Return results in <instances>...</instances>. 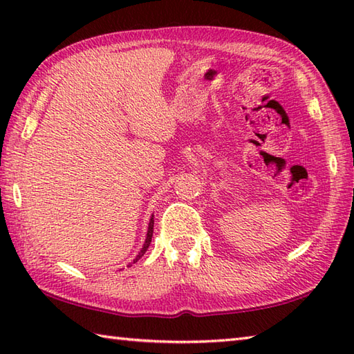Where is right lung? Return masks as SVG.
<instances>
[{
	"instance_id": "obj_1",
	"label": "right lung",
	"mask_w": 354,
	"mask_h": 354,
	"mask_svg": "<svg viewBox=\"0 0 354 354\" xmlns=\"http://www.w3.org/2000/svg\"><path fill=\"white\" fill-rule=\"evenodd\" d=\"M152 236H153V214H152V217H150V221H149V227H147V234H146L145 243H142V248L140 250V252L137 254V257L133 259L132 263H137L142 257V255L146 254L147 248L150 246V242H152ZM132 263H129V266H132Z\"/></svg>"
}]
</instances>
